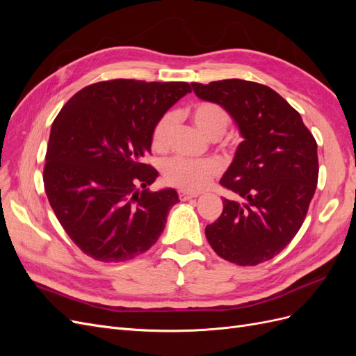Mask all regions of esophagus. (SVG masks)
<instances>
[{
	"label": "esophagus",
	"mask_w": 356,
	"mask_h": 356,
	"mask_svg": "<svg viewBox=\"0 0 356 356\" xmlns=\"http://www.w3.org/2000/svg\"><path fill=\"white\" fill-rule=\"evenodd\" d=\"M197 196H199L197 193H188V191H182V190L178 191V197H179L181 200H188V199L197 197Z\"/></svg>",
	"instance_id": "1"
}]
</instances>
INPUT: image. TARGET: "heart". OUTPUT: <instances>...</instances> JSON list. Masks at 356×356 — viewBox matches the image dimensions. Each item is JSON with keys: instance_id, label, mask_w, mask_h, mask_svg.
I'll use <instances>...</instances> for the list:
<instances>
[{"instance_id": "obj_1", "label": "heart", "mask_w": 356, "mask_h": 356, "mask_svg": "<svg viewBox=\"0 0 356 356\" xmlns=\"http://www.w3.org/2000/svg\"><path fill=\"white\" fill-rule=\"evenodd\" d=\"M188 113L193 123L211 139H218L230 123V114L217 102H196ZM175 129V113L168 111L159 118L152 131V147L154 152H168ZM218 172L220 165L212 159L188 160L184 157H172L161 166V178L168 186L182 191H199L208 187Z\"/></svg>"}]
</instances>
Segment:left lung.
<instances>
[{"mask_svg": "<svg viewBox=\"0 0 356 356\" xmlns=\"http://www.w3.org/2000/svg\"><path fill=\"white\" fill-rule=\"evenodd\" d=\"M203 101L222 105L243 141L220 184V218L207 225L212 250L238 266L272 260L303 224L318 182L314 135L301 115L268 86L239 79L191 83Z\"/></svg>", "mask_w": 356, "mask_h": 356, "instance_id": "8db88e82", "label": "left lung"}]
</instances>
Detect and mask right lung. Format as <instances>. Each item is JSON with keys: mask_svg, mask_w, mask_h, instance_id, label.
I'll return each instance as SVG.
<instances>
[{"mask_svg": "<svg viewBox=\"0 0 356 356\" xmlns=\"http://www.w3.org/2000/svg\"><path fill=\"white\" fill-rule=\"evenodd\" d=\"M188 92L184 81H99L75 93L55 118L44 190L63 230L86 255L120 263L157 242L178 195L147 188L159 172L144 157L152 153L156 122Z\"/></svg>", "mask_w": 356, "mask_h": 356, "instance_id": "right-lung-1", "label": "right lung"}]
</instances>
